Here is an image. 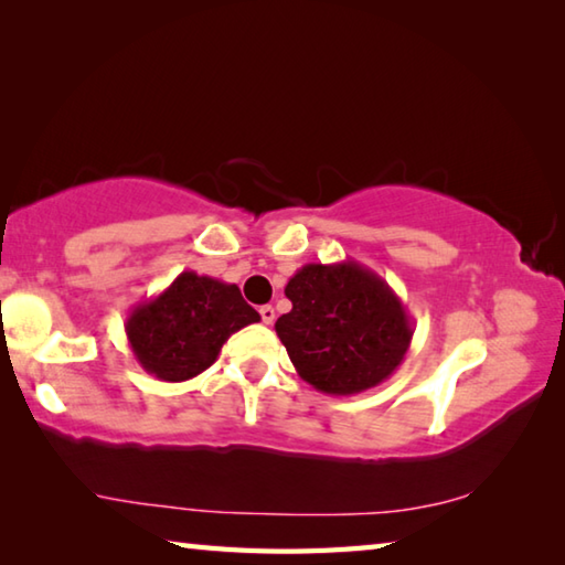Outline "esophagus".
Masks as SVG:
<instances>
[{
    "instance_id": "esophagus-1",
    "label": "esophagus",
    "mask_w": 565,
    "mask_h": 565,
    "mask_svg": "<svg viewBox=\"0 0 565 565\" xmlns=\"http://www.w3.org/2000/svg\"><path fill=\"white\" fill-rule=\"evenodd\" d=\"M259 313H262V321L266 323V327H271V323L276 321V309H274V306H262Z\"/></svg>"
}]
</instances>
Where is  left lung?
<instances>
[{"mask_svg": "<svg viewBox=\"0 0 565 565\" xmlns=\"http://www.w3.org/2000/svg\"><path fill=\"white\" fill-rule=\"evenodd\" d=\"M276 321L296 374L321 394L353 396L401 366L414 327L396 291L359 262L306 264L286 284Z\"/></svg>", "mask_w": 565, "mask_h": 565, "instance_id": "obj_1", "label": "left lung"}]
</instances>
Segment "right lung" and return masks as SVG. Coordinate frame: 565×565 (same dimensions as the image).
<instances>
[{"instance_id": "obj_1", "label": "right lung", "mask_w": 565, "mask_h": 565, "mask_svg": "<svg viewBox=\"0 0 565 565\" xmlns=\"http://www.w3.org/2000/svg\"><path fill=\"white\" fill-rule=\"evenodd\" d=\"M259 319L236 284L181 271L154 299L134 306L124 331L147 374L179 384L212 366L226 339Z\"/></svg>"}]
</instances>
